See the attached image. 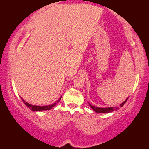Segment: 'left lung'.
<instances>
[{
	"mask_svg": "<svg viewBox=\"0 0 149 149\" xmlns=\"http://www.w3.org/2000/svg\"><path fill=\"white\" fill-rule=\"evenodd\" d=\"M128 97L127 99L125 100V101L123 102V103H121V104L119 107H107V108H100V107H95V106H93L90 104H89V107H90L91 109H92L93 111H94L95 113H111V112H113V111H116L117 110L119 109V108H121L123 107V106L125 104V103L126 102V101L127 100Z\"/></svg>",
	"mask_w": 149,
	"mask_h": 149,
	"instance_id": "obj_1",
	"label": "left lung"
}]
</instances>
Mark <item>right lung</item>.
I'll use <instances>...</instances> for the list:
<instances>
[{
	"instance_id": "1",
	"label": "right lung",
	"mask_w": 149,
	"mask_h": 149,
	"mask_svg": "<svg viewBox=\"0 0 149 149\" xmlns=\"http://www.w3.org/2000/svg\"><path fill=\"white\" fill-rule=\"evenodd\" d=\"M61 97L58 100V101L52 104L46 105V106L32 105V104H29V103H28L27 102H26L23 98H22V97H21V99L22 100V101H23V102L25 104V105L26 106V107H27L28 109L32 110V111H47V110H50V109H52V108H54L55 106L57 104V102H58L60 101Z\"/></svg>"
}]
</instances>
